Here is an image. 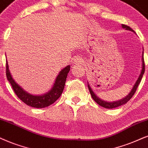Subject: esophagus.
I'll return each instance as SVG.
<instances>
[{"instance_id":"obj_1","label":"esophagus","mask_w":148,"mask_h":148,"mask_svg":"<svg viewBox=\"0 0 148 148\" xmlns=\"http://www.w3.org/2000/svg\"><path fill=\"white\" fill-rule=\"evenodd\" d=\"M74 64H76V65L82 64V63H83V59H81V58L77 57V58H76L75 59H74Z\"/></svg>"}]
</instances>
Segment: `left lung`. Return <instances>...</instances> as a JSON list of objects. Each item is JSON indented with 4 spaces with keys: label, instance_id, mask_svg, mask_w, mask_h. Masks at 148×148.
<instances>
[{
    "label": "left lung",
    "instance_id": "1",
    "mask_svg": "<svg viewBox=\"0 0 148 148\" xmlns=\"http://www.w3.org/2000/svg\"><path fill=\"white\" fill-rule=\"evenodd\" d=\"M121 27H122L123 29L128 30V31H132V32L134 33L133 30H132L130 27H128V26L125 25V24H121ZM141 60H142V68H141L142 69L141 70V73H140L139 77H138L136 83H134L133 87H132V89L130 90V92L125 97V98H123L122 99H121V100H117V101H114V102H107V101H104L103 100H102V99H100L99 97L97 96L96 93L93 92L92 89H91L90 85H89V82H87V85H88V88H89V92H90L91 96L92 97L93 100H94L95 102H96V103H98L100 106L106 108H114L127 103V102L131 99L132 97L133 96L134 93H135L136 89H137L138 86H139L140 82H141V80L142 79V77H143L144 72H145V63H144V59H143V55H142Z\"/></svg>",
    "mask_w": 148,
    "mask_h": 148
}]
</instances>
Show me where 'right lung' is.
<instances>
[{"label": "right lung", "mask_w": 148, "mask_h": 148, "mask_svg": "<svg viewBox=\"0 0 148 148\" xmlns=\"http://www.w3.org/2000/svg\"><path fill=\"white\" fill-rule=\"evenodd\" d=\"M70 70V65H68L62 69L56 78L53 85L48 92L43 95H32L24 90L13 78L10 71L9 70V65L6 59V74L7 80L16 93L17 96L26 104L34 108H45L53 104L62 93L67 76Z\"/></svg>", "instance_id": "right-lung-1"}]
</instances>
